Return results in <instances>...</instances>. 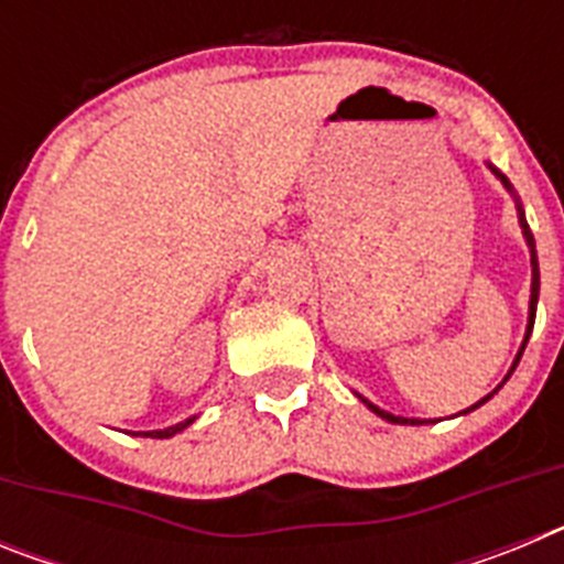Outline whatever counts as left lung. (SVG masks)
Masks as SVG:
<instances>
[{"label":"left lung","instance_id":"left-lung-1","mask_svg":"<svg viewBox=\"0 0 564 564\" xmlns=\"http://www.w3.org/2000/svg\"><path fill=\"white\" fill-rule=\"evenodd\" d=\"M488 166H491V163H488ZM491 172H495L497 177H500V181H502V186H506L508 192L514 194V188H511V183H508V177H506V174H500V172H497L495 166H491ZM517 214H520V226H522V234H525V242H528V248H531V302H528V330H525V341H522L520 352H517V358H514V367H517V364H520V358H522V350H525V344H528V336H531V330H534V318H536V299H540V262H536V246H534V234H531V228H528L525 212H522L520 200H517ZM514 367H511V370H508L506 381H508V378H511V372H514ZM497 390H500V387H497ZM497 390H495V392H497ZM495 392H491V395H495ZM491 395H486V398H482V401H477L475 406H468V410H477V406H480V403H486L488 398H491ZM361 401H364V398H361ZM364 403H367V406H370V410L376 412V415H381L383 421H392V423H421V421H406V417H395V415H390V412L378 410L376 403H370V401H364Z\"/></svg>","mask_w":564,"mask_h":564}]
</instances>
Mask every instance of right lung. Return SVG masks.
<instances>
[{
	"label": "right lung",
	"instance_id": "1",
	"mask_svg": "<svg viewBox=\"0 0 564 564\" xmlns=\"http://www.w3.org/2000/svg\"><path fill=\"white\" fill-rule=\"evenodd\" d=\"M194 417H188V421H183V423H174V426H169V430H154V432H143V437H172V435H177V432H183L188 426V423H192Z\"/></svg>",
	"mask_w": 564,
	"mask_h": 564
}]
</instances>
